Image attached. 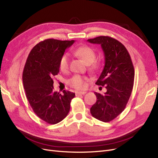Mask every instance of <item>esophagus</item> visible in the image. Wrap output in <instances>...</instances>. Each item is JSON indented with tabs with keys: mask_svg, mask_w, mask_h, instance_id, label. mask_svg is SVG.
Masks as SVG:
<instances>
[{
	"mask_svg": "<svg viewBox=\"0 0 158 158\" xmlns=\"http://www.w3.org/2000/svg\"><path fill=\"white\" fill-rule=\"evenodd\" d=\"M86 93L85 91H77V92H76V96H78L79 94H85Z\"/></svg>",
	"mask_w": 158,
	"mask_h": 158,
	"instance_id": "1",
	"label": "esophagus"
}]
</instances>
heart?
Listing matches in <instances>:
<instances>
[{"mask_svg":"<svg viewBox=\"0 0 158 158\" xmlns=\"http://www.w3.org/2000/svg\"><path fill=\"white\" fill-rule=\"evenodd\" d=\"M73 52L77 56L83 59L85 62L89 64V68L93 71H97L100 69L101 63L100 61L95 60L96 52L95 50L89 46H82L75 48ZM69 56L68 53H64L60 58L59 68L62 72L66 73L69 68ZM87 78L79 75H75L68 81V84L72 87L77 89L83 90L86 88V82Z\"/></svg>","mask_w":158,"mask_h":158,"instance_id":"heart-1","label":"heart"}]
</instances>
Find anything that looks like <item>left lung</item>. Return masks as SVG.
Segmentation results:
<instances>
[{"instance_id": "8db88e82", "label": "left lung", "mask_w": 158, "mask_h": 158, "mask_svg": "<svg viewBox=\"0 0 158 158\" xmlns=\"http://www.w3.org/2000/svg\"><path fill=\"white\" fill-rule=\"evenodd\" d=\"M100 44L105 56V65L96 84L105 86L104 94L94 93L96 103L90 108L94 118L110 122L123 111L133 87L135 69L130 55L125 46L112 37L100 36L87 40Z\"/></svg>"}]
</instances>
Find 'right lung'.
<instances>
[{
    "instance_id": "1",
    "label": "right lung",
    "mask_w": 158,
    "mask_h": 158,
    "mask_svg": "<svg viewBox=\"0 0 158 158\" xmlns=\"http://www.w3.org/2000/svg\"><path fill=\"white\" fill-rule=\"evenodd\" d=\"M75 41L46 39L29 54L23 71L25 94L34 113L48 124H56L68 114L75 93L54 91L53 76L60 72L59 61L65 49Z\"/></svg>"
}]
</instances>
